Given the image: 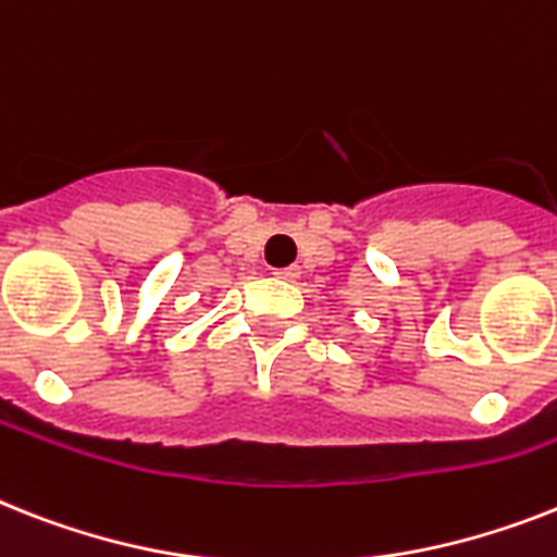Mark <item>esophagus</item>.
<instances>
[{
  "mask_svg": "<svg viewBox=\"0 0 557 557\" xmlns=\"http://www.w3.org/2000/svg\"><path fill=\"white\" fill-rule=\"evenodd\" d=\"M275 278H282V282H296L298 275H301V270L298 268H282V270H275Z\"/></svg>",
  "mask_w": 557,
  "mask_h": 557,
  "instance_id": "esophagus-1",
  "label": "esophagus"
}]
</instances>
